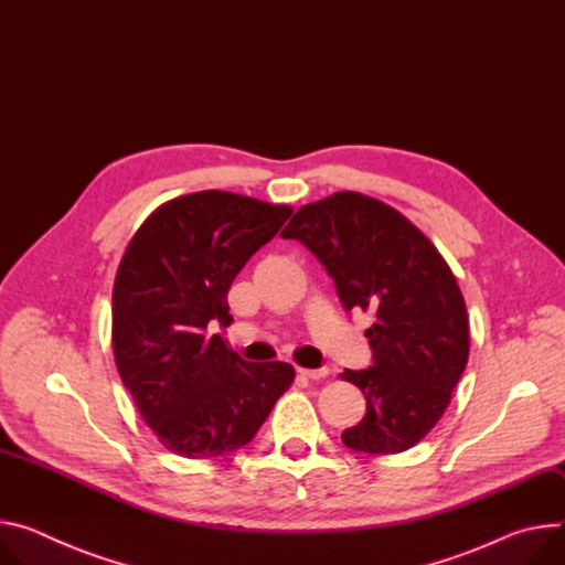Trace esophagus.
<instances>
[{
	"label": "esophagus",
	"mask_w": 565,
	"mask_h": 565,
	"mask_svg": "<svg viewBox=\"0 0 565 565\" xmlns=\"http://www.w3.org/2000/svg\"><path fill=\"white\" fill-rule=\"evenodd\" d=\"M298 372L307 380H323V377H328L330 370L328 367H298Z\"/></svg>",
	"instance_id": "34e87169"
}]
</instances>
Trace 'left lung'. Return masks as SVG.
<instances>
[{
	"label": "left lung",
	"instance_id": "8db88e82",
	"mask_svg": "<svg viewBox=\"0 0 565 565\" xmlns=\"http://www.w3.org/2000/svg\"><path fill=\"white\" fill-rule=\"evenodd\" d=\"M280 235L319 258L348 311L374 317L372 365L341 374L365 395L343 445L370 456L415 447L445 415L469 359L467 307L449 265L402 213L359 193L302 206Z\"/></svg>",
	"mask_w": 565,
	"mask_h": 565
}]
</instances>
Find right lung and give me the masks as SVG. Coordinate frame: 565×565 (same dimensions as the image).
<instances>
[{
	"label": "right lung",
	"instance_id": "right-lung-1",
	"mask_svg": "<svg viewBox=\"0 0 565 565\" xmlns=\"http://www.w3.org/2000/svg\"><path fill=\"white\" fill-rule=\"evenodd\" d=\"M289 215V206L202 191L157 209L125 250L111 296L116 367L177 456L246 447L294 382L289 363L244 361L211 334L233 321L226 294L235 276Z\"/></svg>",
	"mask_w": 565,
	"mask_h": 565
}]
</instances>
